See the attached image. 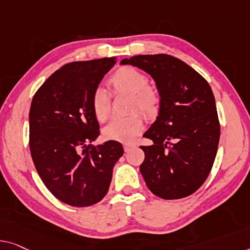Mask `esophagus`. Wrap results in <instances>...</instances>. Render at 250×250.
<instances>
[{"label":"esophagus","instance_id":"obj_1","mask_svg":"<svg viewBox=\"0 0 250 250\" xmlns=\"http://www.w3.org/2000/svg\"><path fill=\"white\" fill-rule=\"evenodd\" d=\"M136 146L133 144H125L124 145V148H125V151H129V150H131L132 148H135Z\"/></svg>","mask_w":250,"mask_h":250}]
</instances>
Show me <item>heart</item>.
I'll list each match as a JSON object with an SVG mask.
<instances>
[{
    "label": "heart",
    "instance_id": "1",
    "mask_svg": "<svg viewBox=\"0 0 250 250\" xmlns=\"http://www.w3.org/2000/svg\"><path fill=\"white\" fill-rule=\"evenodd\" d=\"M110 85L115 94L131 96V111L139 110L147 117L158 111L161 96L158 89L148 84V78L143 72L133 67H121L110 77ZM92 110L96 120L105 122L111 113L110 95L103 88H96L92 95ZM144 121L139 114L129 118L114 119L104 129L103 135L107 140L130 143L143 131Z\"/></svg>",
    "mask_w": 250,
    "mask_h": 250
}]
</instances>
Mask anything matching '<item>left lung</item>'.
Here are the masks:
<instances>
[{"instance_id": "1", "label": "left lung", "mask_w": 250, "mask_h": 250, "mask_svg": "<svg viewBox=\"0 0 250 250\" xmlns=\"http://www.w3.org/2000/svg\"><path fill=\"white\" fill-rule=\"evenodd\" d=\"M148 73L161 96L156 121L144 137L140 165L148 188L162 199L188 196L206 182L220 139L214 95L208 82L173 56L139 55L121 61Z\"/></svg>"}]
</instances>
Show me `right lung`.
<instances>
[{
	"label": "right lung",
	"instance_id": "add662e5",
	"mask_svg": "<svg viewBox=\"0 0 250 250\" xmlns=\"http://www.w3.org/2000/svg\"><path fill=\"white\" fill-rule=\"evenodd\" d=\"M114 64L115 57L69 62L48 77L32 99L29 146L33 164L51 194L72 207L100 202L124 155L118 141L92 145L100 135L92 95Z\"/></svg>",
	"mask_w": 250,
	"mask_h": 250
}]
</instances>
